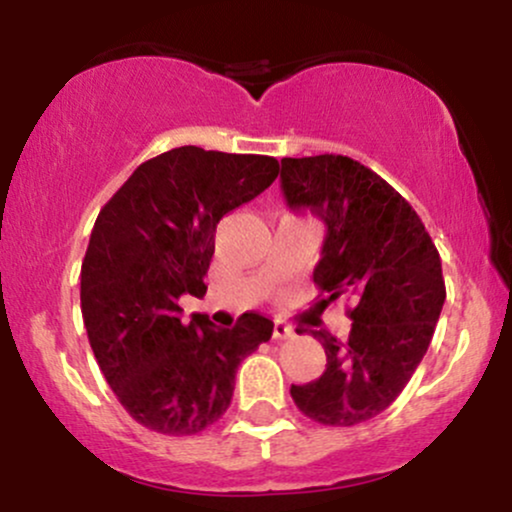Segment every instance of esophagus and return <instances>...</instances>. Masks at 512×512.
<instances>
[{
  "instance_id": "34e87169",
  "label": "esophagus",
  "mask_w": 512,
  "mask_h": 512,
  "mask_svg": "<svg viewBox=\"0 0 512 512\" xmlns=\"http://www.w3.org/2000/svg\"><path fill=\"white\" fill-rule=\"evenodd\" d=\"M272 337H274V339H291V337H296V332H293L291 325H286V322L276 320V322H274Z\"/></svg>"
}]
</instances>
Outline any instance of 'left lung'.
Returning <instances> with one entry per match:
<instances>
[{
    "instance_id": "1",
    "label": "left lung",
    "mask_w": 512,
    "mask_h": 512,
    "mask_svg": "<svg viewBox=\"0 0 512 512\" xmlns=\"http://www.w3.org/2000/svg\"><path fill=\"white\" fill-rule=\"evenodd\" d=\"M281 192L327 228L313 272L322 303L344 291L356 301L346 342L313 332L327 368L291 397L317 424H361L395 402L431 344L445 303L440 255L407 199L349 156L281 158Z\"/></svg>"
}]
</instances>
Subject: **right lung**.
Listing matches in <instances>:
<instances>
[{
	"instance_id": "add662e5",
	"label": "right lung",
	"mask_w": 512,
	"mask_h": 512,
	"mask_svg": "<svg viewBox=\"0 0 512 512\" xmlns=\"http://www.w3.org/2000/svg\"><path fill=\"white\" fill-rule=\"evenodd\" d=\"M279 175L272 156L180 146L151 158L101 209L81 264V315L93 356L134 421L195 436L219 421L236 370L274 322L257 313L219 330L182 322L180 296L202 298L214 233L228 211Z\"/></svg>"
}]
</instances>
